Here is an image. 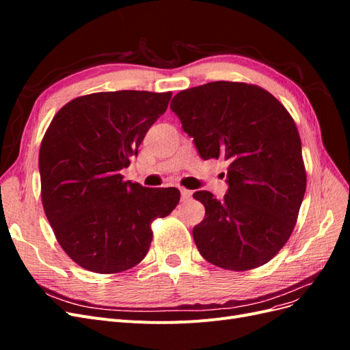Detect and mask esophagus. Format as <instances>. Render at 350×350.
Instances as JSON below:
<instances>
[{"label":"esophagus","instance_id":"34e87169","mask_svg":"<svg viewBox=\"0 0 350 350\" xmlns=\"http://www.w3.org/2000/svg\"><path fill=\"white\" fill-rule=\"evenodd\" d=\"M191 196H193V193L189 191V189H187V188H181V201H189L191 200Z\"/></svg>","mask_w":350,"mask_h":350}]
</instances>
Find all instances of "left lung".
Wrapping results in <instances>:
<instances>
[{
	"instance_id": "1",
	"label": "left lung",
	"mask_w": 350,
	"mask_h": 350,
	"mask_svg": "<svg viewBox=\"0 0 350 350\" xmlns=\"http://www.w3.org/2000/svg\"><path fill=\"white\" fill-rule=\"evenodd\" d=\"M200 156L228 161V193L193 197L206 207L193 237L217 267L245 271L269 262L292 235L306 172L301 137L283 105L256 84L211 81L171 102Z\"/></svg>"
}]
</instances>
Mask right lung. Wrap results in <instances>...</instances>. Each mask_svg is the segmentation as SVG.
<instances>
[{"label":"right lung","instance_id":"right-lung-1","mask_svg":"<svg viewBox=\"0 0 350 350\" xmlns=\"http://www.w3.org/2000/svg\"><path fill=\"white\" fill-rule=\"evenodd\" d=\"M172 93L99 92L66 103L39 150L40 197L67 256L93 273L137 266L150 248L152 221L179 203V189L124 181L146 133Z\"/></svg>","mask_w":350,"mask_h":350}]
</instances>
